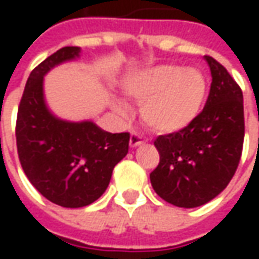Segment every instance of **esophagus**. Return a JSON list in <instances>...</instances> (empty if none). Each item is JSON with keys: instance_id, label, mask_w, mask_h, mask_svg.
<instances>
[{"instance_id": "34e87169", "label": "esophagus", "mask_w": 259, "mask_h": 259, "mask_svg": "<svg viewBox=\"0 0 259 259\" xmlns=\"http://www.w3.org/2000/svg\"><path fill=\"white\" fill-rule=\"evenodd\" d=\"M145 140L143 138V135L137 134V133H131V137H130V145L134 148V147H138V145L144 144Z\"/></svg>"}]
</instances>
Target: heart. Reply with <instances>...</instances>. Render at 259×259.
<instances>
[{"instance_id": "heart-1", "label": "heart", "mask_w": 259, "mask_h": 259, "mask_svg": "<svg viewBox=\"0 0 259 259\" xmlns=\"http://www.w3.org/2000/svg\"><path fill=\"white\" fill-rule=\"evenodd\" d=\"M128 98L141 105V119L151 131L173 134L193 124L203 111L207 79L202 70L177 65H158L130 76L124 82ZM115 111L125 115L122 104Z\"/></svg>"}]
</instances>
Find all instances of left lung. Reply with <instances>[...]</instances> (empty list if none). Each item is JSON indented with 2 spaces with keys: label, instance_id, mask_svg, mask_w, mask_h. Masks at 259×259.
Returning a JSON list of instances; mask_svg holds the SVG:
<instances>
[{
  "label": "left lung",
  "instance_id": "left-lung-1",
  "mask_svg": "<svg viewBox=\"0 0 259 259\" xmlns=\"http://www.w3.org/2000/svg\"><path fill=\"white\" fill-rule=\"evenodd\" d=\"M212 85L203 111L183 131L158 135L160 163L150 174L153 189L179 207L210 202L232 180L244 145V98L229 72L204 56Z\"/></svg>",
  "mask_w": 259,
  "mask_h": 259
}]
</instances>
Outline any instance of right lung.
<instances>
[{
	"instance_id": "right-lung-1",
	"label": "right lung",
	"mask_w": 259,
	"mask_h": 259,
	"mask_svg": "<svg viewBox=\"0 0 259 259\" xmlns=\"http://www.w3.org/2000/svg\"><path fill=\"white\" fill-rule=\"evenodd\" d=\"M79 52V47H63L30 73L15 124L25 176L47 200L63 207H83L99 199L130 145L128 133L111 134L91 121H63L47 109L43 77L56 65L76 59Z\"/></svg>"
}]
</instances>
